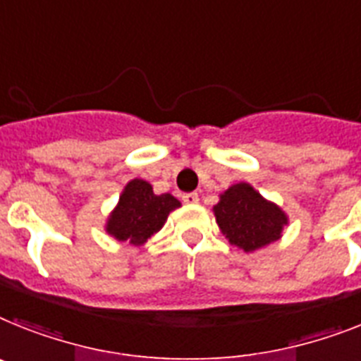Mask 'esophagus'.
Instances as JSON below:
<instances>
[{
  "instance_id": "1",
  "label": "esophagus",
  "mask_w": 361,
  "mask_h": 361,
  "mask_svg": "<svg viewBox=\"0 0 361 361\" xmlns=\"http://www.w3.org/2000/svg\"><path fill=\"white\" fill-rule=\"evenodd\" d=\"M183 201L186 202V204H195V202H199V195L195 192L192 193H184L183 195Z\"/></svg>"
}]
</instances>
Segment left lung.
<instances>
[{"mask_svg":"<svg viewBox=\"0 0 361 361\" xmlns=\"http://www.w3.org/2000/svg\"><path fill=\"white\" fill-rule=\"evenodd\" d=\"M217 227L228 243L245 252L281 240L288 216L279 204L262 197L249 183L232 184L212 208Z\"/></svg>","mask_w":361,"mask_h":361,"instance_id":"1","label":"left lung"}]
</instances>
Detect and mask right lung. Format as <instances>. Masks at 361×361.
Listing matches in <instances>:
<instances>
[{
    "instance_id": "right-lung-1",
    "label": "right lung",
    "mask_w": 361,
    "mask_h": 361,
    "mask_svg": "<svg viewBox=\"0 0 361 361\" xmlns=\"http://www.w3.org/2000/svg\"><path fill=\"white\" fill-rule=\"evenodd\" d=\"M180 207L171 193L157 195L144 178H133L125 184L120 201L106 219L105 231L118 241L144 245L149 238L164 227L169 212Z\"/></svg>"
}]
</instances>
